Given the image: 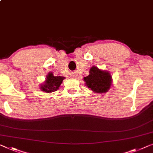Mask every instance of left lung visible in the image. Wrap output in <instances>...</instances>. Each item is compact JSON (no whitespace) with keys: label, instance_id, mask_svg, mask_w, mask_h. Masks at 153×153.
Here are the masks:
<instances>
[{"label":"left lung","instance_id":"left-lung-1","mask_svg":"<svg viewBox=\"0 0 153 153\" xmlns=\"http://www.w3.org/2000/svg\"><path fill=\"white\" fill-rule=\"evenodd\" d=\"M86 86L95 93H104L108 91L111 85V76L108 71L100 70L93 66L89 71V75L84 77Z\"/></svg>","mask_w":153,"mask_h":153}]
</instances>
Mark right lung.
Here are the masks:
<instances>
[{
    "label": "right lung",
    "instance_id": "right-lung-1",
    "mask_svg": "<svg viewBox=\"0 0 153 153\" xmlns=\"http://www.w3.org/2000/svg\"><path fill=\"white\" fill-rule=\"evenodd\" d=\"M65 77L62 76H54L51 73L48 74L47 76V79L45 84L41 85V90L45 91V93L53 92L57 89L62 84V80Z\"/></svg>",
    "mask_w": 153,
    "mask_h": 153
}]
</instances>
